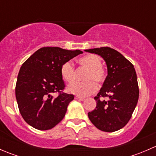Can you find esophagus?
Instances as JSON below:
<instances>
[{"label":"esophagus","instance_id":"obj_1","mask_svg":"<svg viewBox=\"0 0 156 156\" xmlns=\"http://www.w3.org/2000/svg\"><path fill=\"white\" fill-rule=\"evenodd\" d=\"M75 100H81V101H82V100H85V98H84V97H79V96H76V97H75Z\"/></svg>","mask_w":156,"mask_h":156}]
</instances>
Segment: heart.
<instances>
[{"instance_id": "b5f03b06", "label": "heart", "mask_w": 156, "mask_h": 156, "mask_svg": "<svg viewBox=\"0 0 156 156\" xmlns=\"http://www.w3.org/2000/svg\"><path fill=\"white\" fill-rule=\"evenodd\" d=\"M81 68L87 70L85 75L86 82H75L68 87V91L80 97H86L97 90V85H101L106 79V72L102 66V59L95 54H87L78 59ZM60 75L66 82L71 84L75 79L76 71L71 61L65 62L60 68Z\"/></svg>"}]
</instances>
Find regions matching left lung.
Returning a JSON list of instances; mask_svg holds the SVG:
<instances>
[{"instance_id":"left-lung-1","label":"left lung","mask_w":156,"mask_h":156,"mask_svg":"<svg viewBox=\"0 0 156 156\" xmlns=\"http://www.w3.org/2000/svg\"><path fill=\"white\" fill-rule=\"evenodd\" d=\"M104 59L108 75L97 97L95 109L88 112L93 125L105 132H114L127 125L139 98V87L133 64L119 52L104 47L85 50ZM108 97L107 101L101 98Z\"/></svg>"}]
</instances>
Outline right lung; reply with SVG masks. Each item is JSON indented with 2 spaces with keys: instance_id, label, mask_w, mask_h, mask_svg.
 I'll use <instances>...</instances> for the list:
<instances>
[{
  "instance_id": "1",
  "label": "right lung",
  "mask_w": 156,
  "mask_h": 156,
  "mask_svg": "<svg viewBox=\"0 0 156 156\" xmlns=\"http://www.w3.org/2000/svg\"><path fill=\"white\" fill-rule=\"evenodd\" d=\"M83 52L57 47H45L34 52L20 68L16 84L20 112L31 127L50 130L65 116L74 96L64 93L65 84L60 68ZM54 92L58 96L55 98Z\"/></svg>"
}]
</instances>
